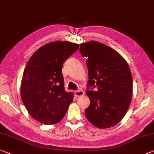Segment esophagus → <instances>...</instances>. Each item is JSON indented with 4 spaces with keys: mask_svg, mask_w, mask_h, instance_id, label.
Returning a JSON list of instances; mask_svg holds the SVG:
<instances>
[{
    "mask_svg": "<svg viewBox=\"0 0 154 154\" xmlns=\"http://www.w3.org/2000/svg\"><path fill=\"white\" fill-rule=\"evenodd\" d=\"M84 94V92H83V91L82 90H76L75 92V95L77 96V97H79V96H82Z\"/></svg>",
    "mask_w": 154,
    "mask_h": 154,
    "instance_id": "obj_1",
    "label": "esophagus"
}]
</instances>
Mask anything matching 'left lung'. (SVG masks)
I'll use <instances>...</instances> for the list:
<instances>
[{
	"label": "left lung",
	"instance_id": "left-lung-1",
	"mask_svg": "<svg viewBox=\"0 0 154 154\" xmlns=\"http://www.w3.org/2000/svg\"><path fill=\"white\" fill-rule=\"evenodd\" d=\"M79 51L88 59L89 75L86 94L90 104L85 117L98 128L114 126L126 115L132 99L128 64L115 49L97 41L80 44Z\"/></svg>",
	"mask_w": 154,
	"mask_h": 154
}]
</instances>
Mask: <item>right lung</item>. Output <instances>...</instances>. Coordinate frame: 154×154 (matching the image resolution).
I'll use <instances>...</instances> for the list:
<instances>
[{
    "instance_id": "1",
    "label": "right lung",
    "mask_w": 154,
    "mask_h": 154,
    "mask_svg": "<svg viewBox=\"0 0 154 154\" xmlns=\"http://www.w3.org/2000/svg\"><path fill=\"white\" fill-rule=\"evenodd\" d=\"M68 41H56L40 48L31 56L23 73L21 97L28 113L45 124L59 122L73 96L64 90L62 64L79 48Z\"/></svg>"
}]
</instances>
